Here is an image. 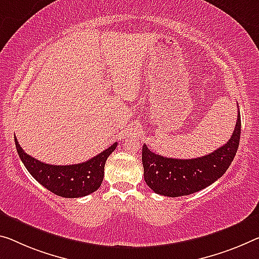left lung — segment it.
I'll use <instances>...</instances> for the list:
<instances>
[{
    "instance_id": "left-lung-1",
    "label": "left lung",
    "mask_w": 259,
    "mask_h": 259,
    "mask_svg": "<svg viewBox=\"0 0 259 259\" xmlns=\"http://www.w3.org/2000/svg\"><path fill=\"white\" fill-rule=\"evenodd\" d=\"M240 135L241 114L238 111L235 130L229 141L205 156L190 160L163 157L153 153L145 143L142 164L147 185L155 193L172 198L189 196L207 188L232 164L240 143Z\"/></svg>"
}]
</instances>
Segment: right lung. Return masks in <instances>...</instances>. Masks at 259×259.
Wrapping results in <instances>:
<instances>
[{
  "mask_svg": "<svg viewBox=\"0 0 259 259\" xmlns=\"http://www.w3.org/2000/svg\"><path fill=\"white\" fill-rule=\"evenodd\" d=\"M16 148L22 162L35 181L51 192L63 198L88 196L101 186L104 178V166L107 157L116 149L118 143L89 161L70 165H53L35 160L22 149L15 137Z\"/></svg>",
  "mask_w": 259,
  "mask_h": 259,
  "instance_id": "right-lung-1",
  "label": "right lung"
}]
</instances>
